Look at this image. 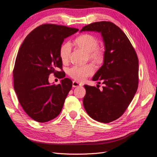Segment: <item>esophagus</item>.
I'll use <instances>...</instances> for the list:
<instances>
[{"label": "esophagus", "mask_w": 157, "mask_h": 157, "mask_svg": "<svg viewBox=\"0 0 157 157\" xmlns=\"http://www.w3.org/2000/svg\"><path fill=\"white\" fill-rule=\"evenodd\" d=\"M78 86H81V84L78 83L77 81H73V87L76 88V87H78Z\"/></svg>", "instance_id": "1"}]
</instances>
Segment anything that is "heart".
<instances>
[{
	"mask_svg": "<svg viewBox=\"0 0 157 157\" xmlns=\"http://www.w3.org/2000/svg\"><path fill=\"white\" fill-rule=\"evenodd\" d=\"M75 43L80 49L88 54V58L95 63H100L103 58L102 51L98 48V40L96 37L89 34H84L78 36ZM71 52V45L66 42L61 46L59 52L60 58L63 62H67L69 59ZM94 72V67L92 65H75L69 69V75L75 80L82 82L88 76Z\"/></svg>",
	"mask_w": 157,
	"mask_h": 157,
	"instance_id": "b5f03b06",
	"label": "heart"
}]
</instances>
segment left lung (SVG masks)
Segmentation results:
<instances>
[{
	"label": "left lung",
	"instance_id": "obj_1",
	"mask_svg": "<svg viewBox=\"0 0 157 157\" xmlns=\"http://www.w3.org/2000/svg\"><path fill=\"white\" fill-rule=\"evenodd\" d=\"M101 33L105 46L103 63L92 80H101L100 90L84 85L83 105L94 120L109 123L121 117L138 86V58L129 39L119 27L109 21H98L80 31Z\"/></svg>",
	"mask_w": 157,
	"mask_h": 157
}]
</instances>
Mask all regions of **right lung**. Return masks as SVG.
I'll return each mask as SVG.
<instances>
[{"label": "right lung", "mask_w": 157, "mask_h": 157, "mask_svg": "<svg viewBox=\"0 0 157 157\" xmlns=\"http://www.w3.org/2000/svg\"><path fill=\"white\" fill-rule=\"evenodd\" d=\"M78 31L54 24L37 27L23 40L13 71V87L23 110L32 119L46 122L59 115L73 82L68 78L50 84V74L64 78L60 48L65 39Z\"/></svg>", "instance_id": "1"}]
</instances>
